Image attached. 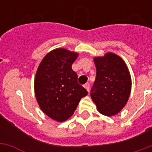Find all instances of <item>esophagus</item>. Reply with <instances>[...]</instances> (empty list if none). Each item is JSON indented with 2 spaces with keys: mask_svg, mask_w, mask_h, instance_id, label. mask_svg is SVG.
Segmentation results:
<instances>
[{
  "mask_svg": "<svg viewBox=\"0 0 152 152\" xmlns=\"http://www.w3.org/2000/svg\"><path fill=\"white\" fill-rule=\"evenodd\" d=\"M84 88L87 89L88 91H89V90H90V85H89V83H85V84H84Z\"/></svg>",
  "mask_w": 152,
  "mask_h": 152,
  "instance_id": "1",
  "label": "esophagus"
}]
</instances>
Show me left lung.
Returning <instances> with one entry per match:
<instances>
[{
	"instance_id": "left-lung-1",
	"label": "left lung",
	"mask_w": 152,
	"mask_h": 152,
	"mask_svg": "<svg viewBox=\"0 0 152 152\" xmlns=\"http://www.w3.org/2000/svg\"><path fill=\"white\" fill-rule=\"evenodd\" d=\"M96 78L91 97L98 110L106 116L120 112L127 102L131 91V76L125 62L119 56L108 53L94 59Z\"/></svg>"
}]
</instances>
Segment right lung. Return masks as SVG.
Returning a JSON list of instances; mask_svg holds the SVG:
<instances>
[{
    "label": "right lung",
    "instance_id": "1",
    "mask_svg": "<svg viewBox=\"0 0 152 152\" xmlns=\"http://www.w3.org/2000/svg\"><path fill=\"white\" fill-rule=\"evenodd\" d=\"M78 53L65 49L53 50L39 64L34 80V91L40 108L58 121L69 118L88 91L78 83L72 64Z\"/></svg>",
    "mask_w": 152,
    "mask_h": 152
}]
</instances>
